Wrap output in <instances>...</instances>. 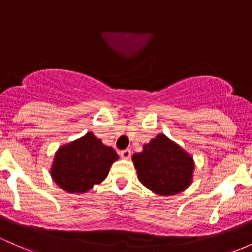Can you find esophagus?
Instances as JSON below:
<instances>
[{
	"label": "esophagus",
	"mask_w": 252,
	"mask_h": 252,
	"mask_svg": "<svg viewBox=\"0 0 252 252\" xmlns=\"http://www.w3.org/2000/svg\"><path fill=\"white\" fill-rule=\"evenodd\" d=\"M120 154L123 159H129V158L131 157V151L129 148H126V149H123V151H121Z\"/></svg>",
	"instance_id": "esophagus-1"
}]
</instances>
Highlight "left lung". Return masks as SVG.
Wrapping results in <instances>:
<instances>
[{"mask_svg":"<svg viewBox=\"0 0 252 252\" xmlns=\"http://www.w3.org/2000/svg\"><path fill=\"white\" fill-rule=\"evenodd\" d=\"M140 182L162 196L183 191L191 183L192 158L160 134L132 156Z\"/></svg>","mask_w":252,"mask_h":252,"instance_id":"8db88e82","label":"left lung"}]
</instances>
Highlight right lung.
<instances>
[{"label":"right lung","instance_id":"1","mask_svg":"<svg viewBox=\"0 0 252 252\" xmlns=\"http://www.w3.org/2000/svg\"><path fill=\"white\" fill-rule=\"evenodd\" d=\"M117 159L115 149L104 146L101 140L87 132L57 151L51 176L65 191L86 192L106 178L112 162Z\"/></svg>","mask_w":252,"mask_h":252}]
</instances>
